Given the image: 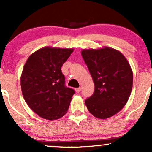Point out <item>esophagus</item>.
I'll use <instances>...</instances> for the list:
<instances>
[{"label":"esophagus","mask_w":152,"mask_h":152,"mask_svg":"<svg viewBox=\"0 0 152 152\" xmlns=\"http://www.w3.org/2000/svg\"><path fill=\"white\" fill-rule=\"evenodd\" d=\"M81 87H79V88H76V93H79V92L81 91Z\"/></svg>","instance_id":"esophagus-1"}]
</instances>
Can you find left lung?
I'll return each instance as SVG.
<instances>
[{
  "label": "left lung",
  "instance_id": "1",
  "mask_svg": "<svg viewBox=\"0 0 152 152\" xmlns=\"http://www.w3.org/2000/svg\"><path fill=\"white\" fill-rule=\"evenodd\" d=\"M81 55L95 86L93 95L85 101L89 112L98 118L117 114L126 104L133 85V72L121 52L105 47L83 50Z\"/></svg>",
  "mask_w": 152,
  "mask_h": 152
}]
</instances>
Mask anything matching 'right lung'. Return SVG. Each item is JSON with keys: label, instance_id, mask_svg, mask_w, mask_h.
<instances>
[{"label": "right lung", "instance_id": "right-lung-1", "mask_svg": "<svg viewBox=\"0 0 152 152\" xmlns=\"http://www.w3.org/2000/svg\"><path fill=\"white\" fill-rule=\"evenodd\" d=\"M73 48L45 47L32 53L20 77L22 94L33 111L43 118L56 120L67 113L75 91L66 86L63 64Z\"/></svg>", "mask_w": 152, "mask_h": 152}]
</instances>
